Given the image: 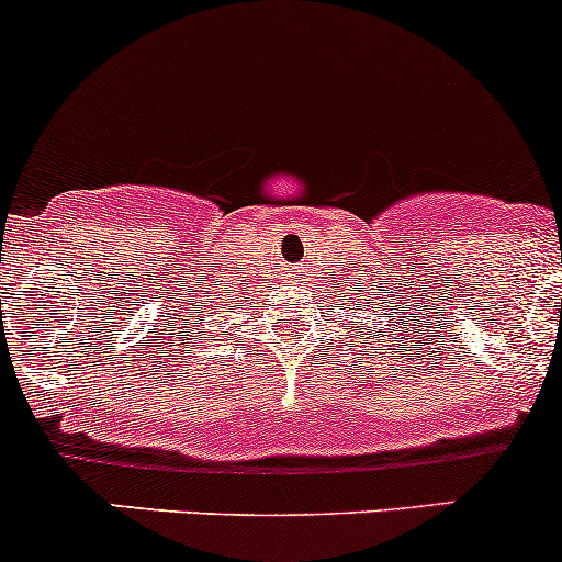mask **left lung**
Here are the masks:
<instances>
[{"label":"left lung","mask_w":562,"mask_h":562,"mask_svg":"<svg viewBox=\"0 0 562 562\" xmlns=\"http://www.w3.org/2000/svg\"><path fill=\"white\" fill-rule=\"evenodd\" d=\"M357 285H360V282H357ZM375 295H379V293H375ZM341 299H344V295H341ZM366 303H371L372 306L366 307ZM381 304H390V299H381ZM381 304H375L373 293H368V295H362V291L357 293V306H360L362 312H381V310H384V306H381ZM347 310H349V306H347ZM349 317H351V314H349ZM366 319H368V317H366ZM360 330H366V325H362ZM381 333H386V330H379V336H381ZM368 336H371V333H368ZM381 341H384V338H381ZM403 347H405V344H403Z\"/></svg>","instance_id":"1"}]
</instances>
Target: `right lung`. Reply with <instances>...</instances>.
<instances>
[{
  "label": "right lung",
  "instance_id": "add662e5",
  "mask_svg": "<svg viewBox=\"0 0 562 562\" xmlns=\"http://www.w3.org/2000/svg\"><path fill=\"white\" fill-rule=\"evenodd\" d=\"M229 304H232V301L226 299L224 304H221L215 313L212 312L215 306H207L205 317H211V314H224V312H226V306H229ZM196 306H200V304H196ZM213 328H215V325H211V328H202V325L196 323V319H194V328H191V330H200V347H202V341H218V338H213V336H211V330H213ZM218 328H224V325H218ZM221 336H226V330H221Z\"/></svg>",
  "mask_w": 562,
  "mask_h": 562
}]
</instances>
